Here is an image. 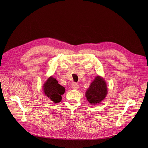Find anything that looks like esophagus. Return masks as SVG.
Segmentation results:
<instances>
[{"instance_id": "obj_1", "label": "esophagus", "mask_w": 148, "mask_h": 148, "mask_svg": "<svg viewBox=\"0 0 148 148\" xmlns=\"http://www.w3.org/2000/svg\"><path fill=\"white\" fill-rule=\"evenodd\" d=\"M72 86H73V88L74 89H77L79 88V84L78 83H77L75 82H74L72 84Z\"/></svg>"}]
</instances>
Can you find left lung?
<instances>
[{
  "mask_svg": "<svg viewBox=\"0 0 148 148\" xmlns=\"http://www.w3.org/2000/svg\"><path fill=\"white\" fill-rule=\"evenodd\" d=\"M107 92L106 82L102 77L97 76L87 90L86 97L90 104H98L105 98Z\"/></svg>",
  "mask_w": 148,
  "mask_h": 148,
  "instance_id": "8db88e82",
  "label": "left lung"
}]
</instances>
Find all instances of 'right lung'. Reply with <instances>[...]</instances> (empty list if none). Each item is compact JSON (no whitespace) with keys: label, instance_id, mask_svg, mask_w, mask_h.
<instances>
[{"label":"right lung","instance_id":"1","mask_svg":"<svg viewBox=\"0 0 148 148\" xmlns=\"http://www.w3.org/2000/svg\"><path fill=\"white\" fill-rule=\"evenodd\" d=\"M44 94L49 97L52 101L56 103L60 102L61 95L64 94L65 88L59 84L56 79L50 77L44 84Z\"/></svg>","mask_w":148,"mask_h":148}]
</instances>
